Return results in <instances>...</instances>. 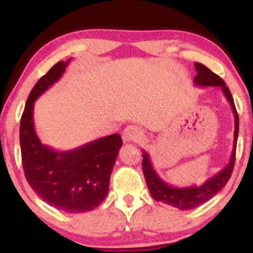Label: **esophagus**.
I'll list each match as a JSON object with an SVG mask.
<instances>
[{"instance_id":"esophagus-1","label":"esophagus","mask_w":253,"mask_h":253,"mask_svg":"<svg viewBox=\"0 0 253 253\" xmlns=\"http://www.w3.org/2000/svg\"><path fill=\"white\" fill-rule=\"evenodd\" d=\"M141 136H143L141 130L136 126H133V125L127 126L123 132V139L125 143H129V141H138Z\"/></svg>"}]
</instances>
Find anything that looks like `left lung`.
I'll return each mask as SVG.
<instances>
[{
	"instance_id": "1",
	"label": "left lung",
	"mask_w": 253,
	"mask_h": 253,
	"mask_svg": "<svg viewBox=\"0 0 253 253\" xmlns=\"http://www.w3.org/2000/svg\"><path fill=\"white\" fill-rule=\"evenodd\" d=\"M195 69L197 72L195 78H194L195 85L202 86V88L220 86L223 95H225L229 104H231L234 114V140L233 150H232V155L231 158H229L228 164L222 170H220L215 176L208 178L202 185H199V187L197 185H191V187L178 188L172 187V185L165 183L159 177L158 173L156 172V170L153 169L149 155L143 150V171L150 194L156 201L167 203V205L172 206V207L178 208L181 211H189L193 210V208L199 207L203 203L210 201L211 197L215 196L225 187L226 183L231 178L232 171H233L234 168L238 133H239V118H238L233 97H232L231 91L226 86L222 78H220L214 72H211L207 66L202 65L200 63H195Z\"/></svg>"
}]
</instances>
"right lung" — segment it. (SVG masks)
<instances>
[{
	"label": "right lung",
	"mask_w": 253,
	"mask_h": 253,
	"mask_svg": "<svg viewBox=\"0 0 253 253\" xmlns=\"http://www.w3.org/2000/svg\"><path fill=\"white\" fill-rule=\"evenodd\" d=\"M69 63L70 59L58 62L32 89L20 121V147L26 179L37 195L65 213H84L95 210L108 195L123 139L112 134L70 151L42 144L34 128V102L63 76Z\"/></svg>",
	"instance_id": "obj_1"
}]
</instances>
